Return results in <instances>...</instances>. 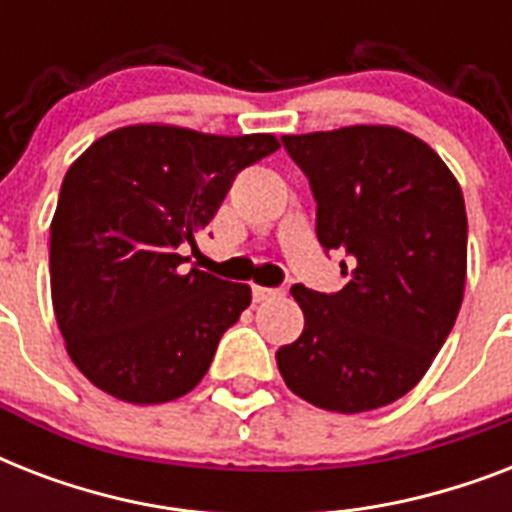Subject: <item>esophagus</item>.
Here are the masks:
<instances>
[{
	"label": "esophagus",
	"instance_id": "1",
	"mask_svg": "<svg viewBox=\"0 0 512 512\" xmlns=\"http://www.w3.org/2000/svg\"><path fill=\"white\" fill-rule=\"evenodd\" d=\"M279 295V289H271V287H252V300L255 303H265V300H273V297Z\"/></svg>",
	"mask_w": 512,
	"mask_h": 512
}]
</instances>
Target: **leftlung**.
I'll return each instance as SVG.
<instances>
[{
	"label": "left lung",
	"mask_w": 512,
	"mask_h": 512,
	"mask_svg": "<svg viewBox=\"0 0 512 512\" xmlns=\"http://www.w3.org/2000/svg\"><path fill=\"white\" fill-rule=\"evenodd\" d=\"M316 199V236L340 249V292L295 284L305 329L276 350L295 396L356 414L406 396L452 332L468 271V215L441 156L396 127L284 135Z\"/></svg>",
	"instance_id": "8db88e82"
}]
</instances>
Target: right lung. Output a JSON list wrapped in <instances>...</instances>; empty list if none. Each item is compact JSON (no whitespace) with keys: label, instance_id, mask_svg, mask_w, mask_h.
<instances>
[{"label":"right lung","instance_id":"add662e5","mask_svg":"<svg viewBox=\"0 0 512 512\" xmlns=\"http://www.w3.org/2000/svg\"><path fill=\"white\" fill-rule=\"evenodd\" d=\"M276 148L273 135L135 124L71 164L50 225L52 308L95 388L164 404L199 385L252 289L185 271L180 247H196L236 175Z\"/></svg>","mask_w":512,"mask_h":512}]
</instances>
